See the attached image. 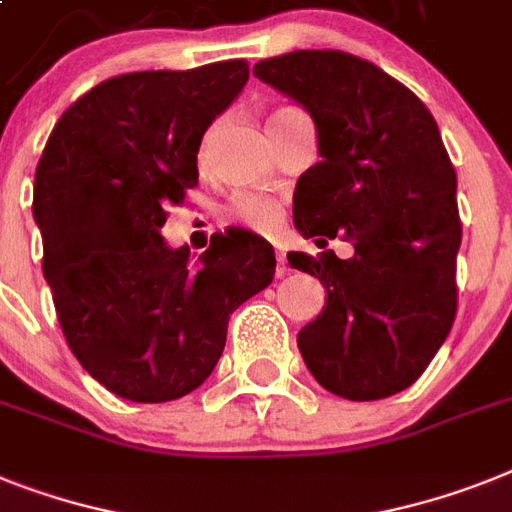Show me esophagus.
<instances>
[{
    "mask_svg": "<svg viewBox=\"0 0 512 512\" xmlns=\"http://www.w3.org/2000/svg\"><path fill=\"white\" fill-rule=\"evenodd\" d=\"M287 274V256L282 251V246H277V277H285Z\"/></svg>",
    "mask_w": 512,
    "mask_h": 512,
    "instance_id": "1",
    "label": "esophagus"
}]
</instances>
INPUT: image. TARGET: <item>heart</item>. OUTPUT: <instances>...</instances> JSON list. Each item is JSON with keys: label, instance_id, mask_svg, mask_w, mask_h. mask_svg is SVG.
Returning <instances> with one entry per match:
<instances>
[{"label": "heart", "instance_id": "heart-1", "mask_svg": "<svg viewBox=\"0 0 512 512\" xmlns=\"http://www.w3.org/2000/svg\"><path fill=\"white\" fill-rule=\"evenodd\" d=\"M298 112L295 107H280L274 109L269 114V122L266 125H272V122L282 120L287 114ZM209 151V138L201 146V156H206ZM227 217L232 222H238L240 227H248L251 232H259V235H272L277 232V227L282 225V219H285V206L277 198L269 196H259V193H238V196L232 198L230 206H227Z\"/></svg>", "mask_w": 512, "mask_h": 512}]
</instances>
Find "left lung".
Returning a JSON list of instances; mask_svg holds the SVG:
<instances>
[{
    "mask_svg": "<svg viewBox=\"0 0 512 512\" xmlns=\"http://www.w3.org/2000/svg\"><path fill=\"white\" fill-rule=\"evenodd\" d=\"M253 75L301 101L319 154L295 185L293 222L350 259L287 253L327 287L322 314L298 332L308 371L345 400L411 387L458 311V177L426 104L369 59L301 49L261 59Z\"/></svg>",
    "mask_w": 512,
    "mask_h": 512,
    "instance_id": "obj_1",
    "label": "left lung"
}]
</instances>
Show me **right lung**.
<instances>
[{
    "instance_id": "obj_1",
    "label": "right lung",
    "mask_w": 512,
    "mask_h": 512,
    "mask_svg": "<svg viewBox=\"0 0 512 512\" xmlns=\"http://www.w3.org/2000/svg\"><path fill=\"white\" fill-rule=\"evenodd\" d=\"M246 80V59L109 78L62 112L38 159L33 219L62 335L133 403L204 384L232 311L274 280V248L248 230L214 235L198 266L159 235L198 185L206 128Z\"/></svg>"
}]
</instances>
